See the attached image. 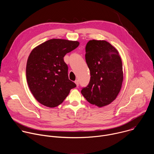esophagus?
Masks as SVG:
<instances>
[{
  "label": "esophagus",
  "mask_w": 154,
  "mask_h": 154,
  "mask_svg": "<svg viewBox=\"0 0 154 154\" xmlns=\"http://www.w3.org/2000/svg\"><path fill=\"white\" fill-rule=\"evenodd\" d=\"M74 82H75V83L76 84V85L78 86L79 85V80H76Z\"/></svg>",
  "instance_id": "esophagus-1"
}]
</instances>
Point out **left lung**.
I'll return each instance as SVG.
<instances>
[{
	"label": "left lung",
	"instance_id": "left-lung-1",
	"mask_svg": "<svg viewBox=\"0 0 154 154\" xmlns=\"http://www.w3.org/2000/svg\"><path fill=\"white\" fill-rule=\"evenodd\" d=\"M85 60L90 81L81 93L98 107L111 103L118 96L123 82L122 63L118 50L104 40H90L85 48Z\"/></svg>",
	"mask_w": 154,
	"mask_h": 154
}]
</instances>
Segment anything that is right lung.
I'll use <instances>...</instances> for the list:
<instances>
[{"instance_id":"add662e5","label":"right lung","mask_w":154,"mask_h":154,"mask_svg":"<svg viewBox=\"0 0 154 154\" xmlns=\"http://www.w3.org/2000/svg\"><path fill=\"white\" fill-rule=\"evenodd\" d=\"M77 41L51 39L35 48L26 66L27 81L36 100L48 107L61 104L76 85L69 79L64 57L79 45Z\"/></svg>"}]
</instances>
